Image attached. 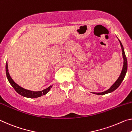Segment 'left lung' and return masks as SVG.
Instances as JSON below:
<instances>
[{
  "instance_id": "8db88e82",
  "label": "left lung",
  "mask_w": 132,
  "mask_h": 132,
  "mask_svg": "<svg viewBox=\"0 0 132 132\" xmlns=\"http://www.w3.org/2000/svg\"><path fill=\"white\" fill-rule=\"evenodd\" d=\"M119 41L121 48H122V55H123V66L122 70V72H121V73H120V76L119 77V78H118L117 80L114 83L113 85L111 86V88H110L109 89H108L107 90H105V91H104V92H98H98H92V94H94L96 95H105L106 94H109V93H111L112 92L114 91L115 89H117V88L120 85V84L122 83L123 80L125 75H126L127 70V58L126 57V55H125V53L123 46V45L122 44V43L120 42V41L119 40Z\"/></svg>"
}]
</instances>
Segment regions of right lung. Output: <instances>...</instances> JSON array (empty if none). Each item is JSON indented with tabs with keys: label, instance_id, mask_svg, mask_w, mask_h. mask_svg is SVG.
<instances>
[{
	"label": "right lung",
	"instance_id": "1",
	"mask_svg": "<svg viewBox=\"0 0 132 132\" xmlns=\"http://www.w3.org/2000/svg\"><path fill=\"white\" fill-rule=\"evenodd\" d=\"M6 76H7V78L8 79L9 82L10 84V85L12 86V87L14 88V90L18 93L19 94H20V95L26 97V98H38V97H40L43 96V95H46L49 92V90H50L51 88H52L53 85L50 86L46 89L43 90L42 91H33V90H30L26 89L24 88L21 87L20 86L15 82L13 80L12 78L10 77V75L9 73V70H8V65L7 63L6 62Z\"/></svg>",
	"mask_w": 132,
	"mask_h": 132
}]
</instances>
